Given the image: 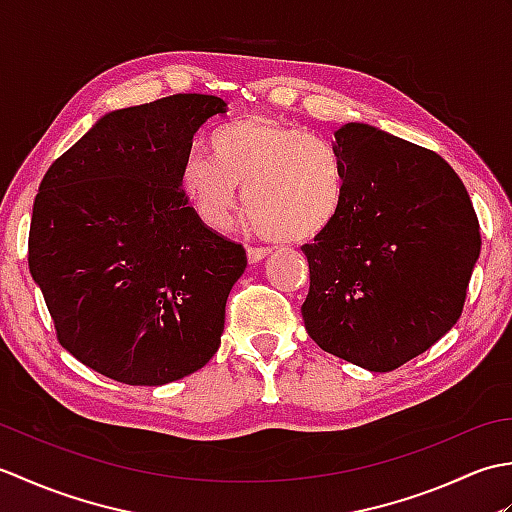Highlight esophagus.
I'll list each match as a JSON object with an SVG mask.
<instances>
[{
	"mask_svg": "<svg viewBox=\"0 0 512 512\" xmlns=\"http://www.w3.org/2000/svg\"><path fill=\"white\" fill-rule=\"evenodd\" d=\"M266 255H268V248H259V246H248L246 248L248 264H259Z\"/></svg>",
	"mask_w": 512,
	"mask_h": 512,
	"instance_id": "34e87169",
	"label": "esophagus"
}]
</instances>
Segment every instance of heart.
Instances as JSON below:
<instances>
[{
  "instance_id": "b5f03b06",
  "label": "heart",
  "mask_w": 512,
  "mask_h": 512,
  "mask_svg": "<svg viewBox=\"0 0 512 512\" xmlns=\"http://www.w3.org/2000/svg\"><path fill=\"white\" fill-rule=\"evenodd\" d=\"M209 154L182 160L178 184L195 217L222 231L244 184L253 224L281 244H306L339 220L347 195L341 151L297 125L244 116L217 125Z\"/></svg>"
}]
</instances>
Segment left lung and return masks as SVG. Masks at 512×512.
<instances>
[{
    "label": "left lung",
    "instance_id": "left-lung-1",
    "mask_svg": "<svg viewBox=\"0 0 512 512\" xmlns=\"http://www.w3.org/2000/svg\"><path fill=\"white\" fill-rule=\"evenodd\" d=\"M347 169L339 220L301 250V314L321 350L391 372L460 319L480 222L458 173L436 151L363 123L334 132Z\"/></svg>",
    "mask_w": 512,
    "mask_h": 512
}]
</instances>
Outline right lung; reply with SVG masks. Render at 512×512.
Returning <instances> with one entry per match:
<instances>
[{"label": "right lung", "mask_w": 512, "mask_h": 512, "mask_svg": "<svg viewBox=\"0 0 512 512\" xmlns=\"http://www.w3.org/2000/svg\"><path fill=\"white\" fill-rule=\"evenodd\" d=\"M226 103L173 94L103 116L52 162L28 235L59 343L125 385H165L217 352L246 250L204 226L178 173Z\"/></svg>", "instance_id": "obj_1"}]
</instances>
